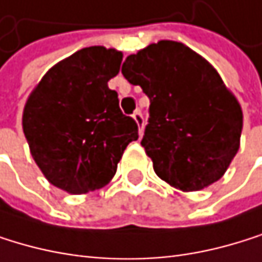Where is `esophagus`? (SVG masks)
Listing matches in <instances>:
<instances>
[{
  "label": "esophagus",
  "mask_w": 262,
  "mask_h": 262,
  "mask_svg": "<svg viewBox=\"0 0 262 262\" xmlns=\"http://www.w3.org/2000/svg\"><path fill=\"white\" fill-rule=\"evenodd\" d=\"M133 118H134V121H136V123H137V128H139V134H142V131H144V117H142L141 111H136V112L133 114Z\"/></svg>",
  "instance_id": "esophagus-1"
}]
</instances>
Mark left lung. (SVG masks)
Returning <instances> with one entry per match:
<instances>
[{"label": "left lung", "mask_w": 262, "mask_h": 262, "mask_svg": "<svg viewBox=\"0 0 262 262\" xmlns=\"http://www.w3.org/2000/svg\"><path fill=\"white\" fill-rule=\"evenodd\" d=\"M125 79L150 99L142 147L157 176L182 191L220 180L241 147L244 114L216 69L176 40L129 55Z\"/></svg>", "instance_id": "obj_1"}]
</instances>
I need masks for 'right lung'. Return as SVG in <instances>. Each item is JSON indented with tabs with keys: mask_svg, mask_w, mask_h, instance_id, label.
Wrapping results in <instances>:
<instances>
[{
	"mask_svg": "<svg viewBox=\"0 0 262 262\" xmlns=\"http://www.w3.org/2000/svg\"><path fill=\"white\" fill-rule=\"evenodd\" d=\"M123 53L85 47L52 66L30 93L21 126L31 157L44 177L69 194L107 185L137 123L121 114L107 82L120 71Z\"/></svg>",
	"mask_w": 262,
	"mask_h": 262,
	"instance_id": "add662e5",
	"label": "right lung"
}]
</instances>
